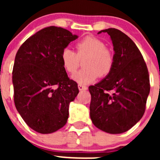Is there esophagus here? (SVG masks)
<instances>
[{"label":"esophagus","mask_w":160,"mask_h":160,"mask_svg":"<svg viewBox=\"0 0 160 160\" xmlns=\"http://www.w3.org/2000/svg\"><path fill=\"white\" fill-rule=\"evenodd\" d=\"M78 89L79 90H88V88L84 85H82V84H78Z\"/></svg>","instance_id":"obj_1"}]
</instances>
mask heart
<instances>
[{
    "mask_svg": "<svg viewBox=\"0 0 160 160\" xmlns=\"http://www.w3.org/2000/svg\"><path fill=\"white\" fill-rule=\"evenodd\" d=\"M76 47L77 53L70 47L65 48L61 53L62 67L70 74L78 69L80 59L87 57L83 62L84 69L72 75L74 81L79 84H88L99 76L105 77L111 72L114 57L102 41L95 37L87 36L80 40Z\"/></svg>",
    "mask_w": 160,
    "mask_h": 160,
    "instance_id": "obj_1",
    "label": "heart"
}]
</instances>
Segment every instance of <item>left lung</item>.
Returning a JSON list of instances; mask_svg holds the SVG:
<instances>
[{
  "mask_svg": "<svg viewBox=\"0 0 160 160\" xmlns=\"http://www.w3.org/2000/svg\"><path fill=\"white\" fill-rule=\"evenodd\" d=\"M111 37L114 51L111 72L89 87L90 116L93 125L110 134H121L134 126L144 114L149 94L147 67L136 45L116 28L101 30Z\"/></svg>",
  "mask_w": 160,
  "mask_h": 160,
  "instance_id": "left-lung-1",
  "label": "left lung"
}]
</instances>
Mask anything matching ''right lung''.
Segmentation results:
<instances>
[{
    "label": "right lung",
    "mask_w": 160,
    "mask_h": 160,
    "mask_svg": "<svg viewBox=\"0 0 160 160\" xmlns=\"http://www.w3.org/2000/svg\"><path fill=\"white\" fill-rule=\"evenodd\" d=\"M77 38L60 27H47L28 38L16 53L14 104L25 123L38 133H52L67 123L79 89L62 67L61 53Z\"/></svg>",
    "instance_id": "right-lung-1"
}]
</instances>
